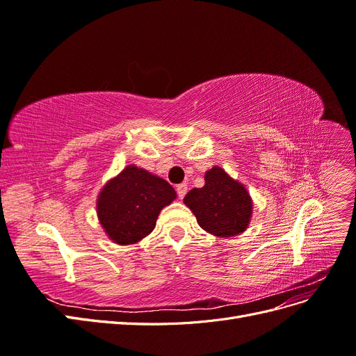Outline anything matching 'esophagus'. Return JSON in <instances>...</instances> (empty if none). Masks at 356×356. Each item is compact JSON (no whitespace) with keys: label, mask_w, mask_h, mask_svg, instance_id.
Instances as JSON below:
<instances>
[{"label":"esophagus","mask_w":356,"mask_h":356,"mask_svg":"<svg viewBox=\"0 0 356 356\" xmlns=\"http://www.w3.org/2000/svg\"><path fill=\"white\" fill-rule=\"evenodd\" d=\"M187 190H188V187H187L186 182H182V184H178L177 186V195H178V197L179 199H184V196L187 195Z\"/></svg>","instance_id":"1"}]
</instances>
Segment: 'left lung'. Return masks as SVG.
<instances>
[{
  "label": "left lung",
  "mask_w": 356,
  "mask_h": 356,
  "mask_svg": "<svg viewBox=\"0 0 356 356\" xmlns=\"http://www.w3.org/2000/svg\"><path fill=\"white\" fill-rule=\"evenodd\" d=\"M184 203L195 213L203 230L221 238L245 232L252 211L246 188L218 166L207 172L202 188L187 193Z\"/></svg>",
  "instance_id": "8db88e82"
}]
</instances>
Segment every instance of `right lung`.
I'll use <instances>...</instances> for the list:
<instances>
[{"label": "right lung", "mask_w": 356, "mask_h": 356, "mask_svg": "<svg viewBox=\"0 0 356 356\" xmlns=\"http://www.w3.org/2000/svg\"><path fill=\"white\" fill-rule=\"evenodd\" d=\"M175 197L168 181L132 165L101 191L98 217L111 241L135 243L154 230L160 211Z\"/></svg>", "instance_id": "obj_1"}]
</instances>
